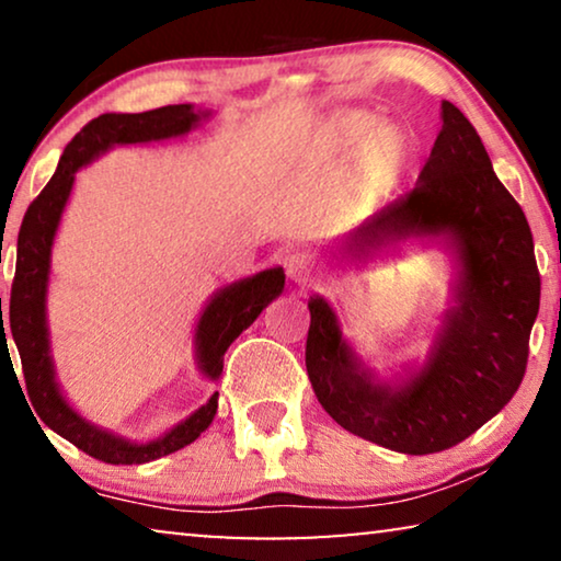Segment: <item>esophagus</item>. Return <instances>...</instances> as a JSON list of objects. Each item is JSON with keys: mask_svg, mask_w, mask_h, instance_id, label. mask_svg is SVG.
<instances>
[{"mask_svg": "<svg viewBox=\"0 0 561 561\" xmlns=\"http://www.w3.org/2000/svg\"><path fill=\"white\" fill-rule=\"evenodd\" d=\"M314 274H318V270H314V262L307 254H289L287 256V277L295 282V284H310L314 282Z\"/></svg>", "mask_w": 561, "mask_h": 561, "instance_id": "esophagus-1", "label": "esophagus"}]
</instances>
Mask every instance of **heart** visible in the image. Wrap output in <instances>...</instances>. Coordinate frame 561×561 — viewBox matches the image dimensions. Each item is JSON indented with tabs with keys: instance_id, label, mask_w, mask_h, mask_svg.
<instances>
[{
	"instance_id": "b5f03b06",
	"label": "heart",
	"mask_w": 561,
	"mask_h": 561,
	"mask_svg": "<svg viewBox=\"0 0 561 561\" xmlns=\"http://www.w3.org/2000/svg\"><path fill=\"white\" fill-rule=\"evenodd\" d=\"M333 141L337 152H358V183L378 187L397 180L412 162V145L397 126H381V119L370 112H351L335 124Z\"/></svg>"
}]
</instances>
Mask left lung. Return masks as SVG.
Wrapping results in <instances>:
<instances>
[{
    "mask_svg": "<svg viewBox=\"0 0 561 561\" xmlns=\"http://www.w3.org/2000/svg\"><path fill=\"white\" fill-rule=\"evenodd\" d=\"M409 236H447L460 277L427 363L401 383L363 368L333 307L310 297L305 363L314 397L341 424L404 455L455 447L514 399L526 374L541 277L528 220L499 178L476 126L442 101V129L414 191L343 233L348 254Z\"/></svg>",
    "mask_w": 561,
    "mask_h": 561,
    "instance_id": "8db88e82",
    "label": "left lung"
}]
</instances>
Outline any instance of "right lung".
I'll return each mask as SVG.
<instances>
[{
  "label": "right lung",
  "instance_id": "add662e5",
  "mask_svg": "<svg viewBox=\"0 0 561 561\" xmlns=\"http://www.w3.org/2000/svg\"><path fill=\"white\" fill-rule=\"evenodd\" d=\"M208 112H195L191 104L162 106L145 114H101L68 141L62 152L58 170L43 193L30 203L22 218L18 236V270H14L12 297H10V320L7 328L12 330L14 345L20 351L22 374H25L27 393L41 420L58 432L60 437L73 442L85 455L96 457L101 462L112 465H141L180 447L191 445L201 437V432L210 427L218 409V391L205 404L180 422L170 432L152 442H129L116 437L112 432L85 422L73 407L68 404L55 381V366L50 358V337H47L45 320V295L47 279H50V251L58 231L60 216L73 191L76 172L104 154L114 145H139V141H160L187 134L198 126ZM284 289V270H264L254 277L239 279L228 287L218 289L205 305V310L195 328V356L198 366L208 378L220 376L224 370V356L236 337L254 322L272 299H277ZM2 312V297H0ZM2 318V314H0ZM4 320L0 330V341L4 345Z\"/></svg>",
  "mask_w": 561,
  "mask_h": 561
}]
</instances>
